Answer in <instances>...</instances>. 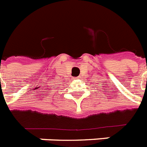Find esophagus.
I'll return each mask as SVG.
<instances>
[{
	"instance_id": "obj_1",
	"label": "esophagus",
	"mask_w": 147,
	"mask_h": 147,
	"mask_svg": "<svg viewBox=\"0 0 147 147\" xmlns=\"http://www.w3.org/2000/svg\"><path fill=\"white\" fill-rule=\"evenodd\" d=\"M75 79H76V80H80V77H75Z\"/></svg>"
}]
</instances>
